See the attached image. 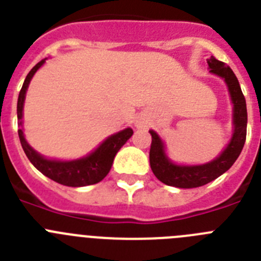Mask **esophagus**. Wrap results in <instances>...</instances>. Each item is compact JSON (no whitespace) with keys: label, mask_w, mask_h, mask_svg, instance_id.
<instances>
[{"label":"esophagus","mask_w":261,"mask_h":261,"mask_svg":"<svg viewBox=\"0 0 261 261\" xmlns=\"http://www.w3.org/2000/svg\"><path fill=\"white\" fill-rule=\"evenodd\" d=\"M145 119H142V117H140V119H137L136 120V126H137V128H145Z\"/></svg>","instance_id":"34e87169"}]
</instances>
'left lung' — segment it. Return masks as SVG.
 <instances>
[{
  "label": "left lung",
  "mask_w": 261,
  "mask_h": 261,
  "mask_svg": "<svg viewBox=\"0 0 261 261\" xmlns=\"http://www.w3.org/2000/svg\"><path fill=\"white\" fill-rule=\"evenodd\" d=\"M208 65L211 73L223 78L229 87L230 96L234 105V114H232L234 133L231 141L222 151V154L212 162L200 166H177L167 158L165 153V145L159 136L154 130H150L151 146L149 158H150L151 171L154 172L158 180L167 186L177 187V188H196L211 183L234 165L246 142L247 107H246V99L239 86L238 78L235 77L234 71L230 69V66L226 65L225 62L218 61L216 57L212 56L208 60Z\"/></svg>",
  "instance_id": "1"
}]
</instances>
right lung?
Wrapping results in <instances>:
<instances>
[{"mask_svg":"<svg viewBox=\"0 0 261 261\" xmlns=\"http://www.w3.org/2000/svg\"><path fill=\"white\" fill-rule=\"evenodd\" d=\"M44 61L45 60H41L40 62H38L30 70L26 80L23 82V86L19 91V96H18L17 105L19 125H22L23 103H24V98H26V91L30 81L34 77L36 70L44 64ZM18 135H19L20 144H22L23 150L26 153L27 158L30 159V162L35 166L41 174H44L45 176L57 181V183L62 184V186L85 187L96 184L105 179L106 175L110 172L115 155L120 150V147L123 146L130 138V136L133 135V130L130 128L124 129V130L116 133V135L110 136L95 151H93L87 156L75 159V161H64V162L62 161H50V159L44 158L39 153H36L27 144L22 129H18Z\"/></svg>","mask_w":261,"mask_h":261,"instance_id":"obj_1","label":"right lung"}]
</instances>
